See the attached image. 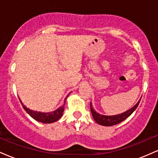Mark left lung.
<instances>
[{
    "mask_svg": "<svg viewBox=\"0 0 158 158\" xmlns=\"http://www.w3.org/2000/svg\"><path fill=\"white\" fill-rule=\"evenodd\" d=\"M139 102H140V100H139V102L133 107V108H131V109H129L128 110H126V111L124 112V113L117 114V115H114V116L102 115V114L97 113V112L94 109L93 107H92L91 102H90V111H91L92 115H93L94 120H95L98 124L102 125V126H114V125L118 124V123L123 122V120H125L126 118H128V117H129V116L131 115L134 111H135L136 108H137Z\"/></svg>",
    "mask_w": 158,
    "mask_h": 158,
    "instance_id": "left-lung-1",
    "label": "left lung"
}]
</instances>
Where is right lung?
I'll return each instance as SVG.
<instances>
[{
  "instance_id": "1",
  "label": "right lung",
  "mask_w": 158,
  "mask_h": 158,
  "mask_svg": "<svg viewBox=\"0 0 158 158\" xmlns=\"http://www.w3.org/2000/svg\"><path fill=\"white\" fill-rule=\"evenodd\" d=\"M23 109L27 112V114L32 117V118L35 120L39 121V122L43 123H52L56 122V121L59 120L61 118V116L63 114V111L64 110V106L59 107L58 109L52 112H48V113H44V112H40L36 111V110H30V108H27L26 106H23V104L21 102Z\"/></svg>"
}]
</instances>
